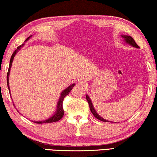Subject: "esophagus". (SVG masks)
<instances>
[{"mask_svg":"<svg viewBox=\"0 0 157 157\" xmlns=\"http://www.w3.org/2000/svg\"><path fill=\"white\" fill-rule=\"evenodd\" d=\"M79 84H80V85L81 86H83V87H85V86L87 85V84H86V83L85 82V81H84L83 80H81V81H79Z\"/></svg>","mask_w":157,"mask_h":157,"instance_id":"obj_1","label":"esophagus"}]
</instances>
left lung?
Wrapping results in <instances>:
<instances>
[{"label": "left lung", "instance_id": "1", "mask_svg": "<svg viewBox=\"0 0 157 157\" xmlns=\"http://www.w3.org/2000/svg\"><path fill=\"white\" fill-rule=\"evenodd\" d=\"M122 37L124 38V41H125L126 43H128V44L132 45V46L135 47H139V46L137 44V43L135 42V41L134 40V39L132 37H130V36H127V35H122ZM86 100H87L88 103V105H89V108H90V111H91V113H93V115H94L95 117H96L97 119H98L99 120H101V121H103V122H108L106 120L103 119V118H102L100 115L98 114V113H96V111L95 110V109L94 108V106H93V104L91 103V101H90V98L88 97V95H86Z\"/></svg>", "mask_w": 157, "mask_h": 157}]
</instances>
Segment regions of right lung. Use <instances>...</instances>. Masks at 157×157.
<instances>
[{
    "mask_svg": "<svg viewBox=\"0 0 157 157\" xmlns=\"http://www.w3.org/2000/svg\"><path fill=\"white\" fill-rule=\"evenodd\" d=\"M31 36H29V37L27 38L26 40H28L29 37H30ZM23 45V44H22ZM22 46H19L17 48L16 50H15L14 52H13V54H12V56H11V58H10V64H9V68H8V74H7V83H8V89L10 90V87H9V84H8V78H9V74H10V68H11V65H12V62H13V59H14V56L15 55V54L17 53V50H19L20 47ZM75 84L73 83L71 84V86H69V87L66 88L64 90H63L62 94H61V96L59 98V100L58 101V103H57V108H56V112L55 114H54L53 116L52 117L49 118V119H47L46 120H44V121H34L35 122V123H37V124H42V123H52V122H57L59 120L62 119L63 116V113H64V111H63V98H64L66 95H67L68 94H69V92L71 91V90L72 89V88L74 87Z\"/></svg>",
    "mask_w": 157,
    "mask_h": 157,
    "instance_id": "add662e5",
    "label": "right lung"
}]
</instances>
